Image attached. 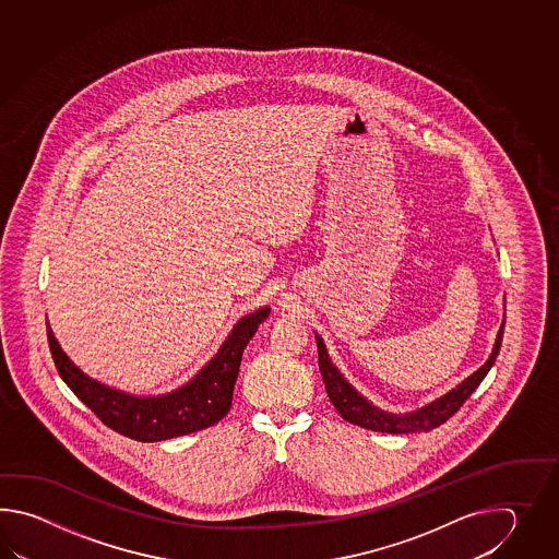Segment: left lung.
Returning <instances> with one entry per match:
<instances>
[{"instance_id":"obj_1","label":"left lung","mask_w":559,"mask_h":559,"mask_svg":"<svg viewBox=\"0 0 559 559\" xmlns=\"http://www.w3.org/2000/svg\"><path fill=\"white\" fill-rule=\"evenodd\" d=\"M506 320L501 323V330L498 333V340L493 345V352L481 368L475 371L474 376H469L467 380L462 381L455 390L445 393L440 400L431 402V404L405 414V416H393L385 414L378 407L369 404L368 400H364L359 393L342 378V373L335 369L330 356L325 352V345L321 342L320 335H316L318 340V356H320V371L323 383H325V392L330 395V402L333 407L340 412V416L345 421L359 426V428L373 429L381 433H414V431H429V429L438 428L443 421H448L453 414H457V409L465 404V400L475 392V388L486 378L487 371L493 366L496 357L501 347V335H503Z\"/></svg>"}]
</instances>
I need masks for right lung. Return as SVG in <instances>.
Wrapping results in <instances>:
<instances>
[{"instance_id":"1","label":"right lung","mask_w":559,"mask_h":559,"mask_svg":"<svg viewBox=\"0 0 559 559\" xmlns=\"http://www.w3.org/2000/svg\"><path fill=\"white\" fill-rule=\"evenodd\" d=\"M267 316L270 308H262L241 318L217 356L190 383L159 397L126 395L87 378L61 352L48 323L49 352L61 380L107 428L135 441L169 440L210 428L226 416L231 407L241 354Z\"/></svg>"}]
</instances>
